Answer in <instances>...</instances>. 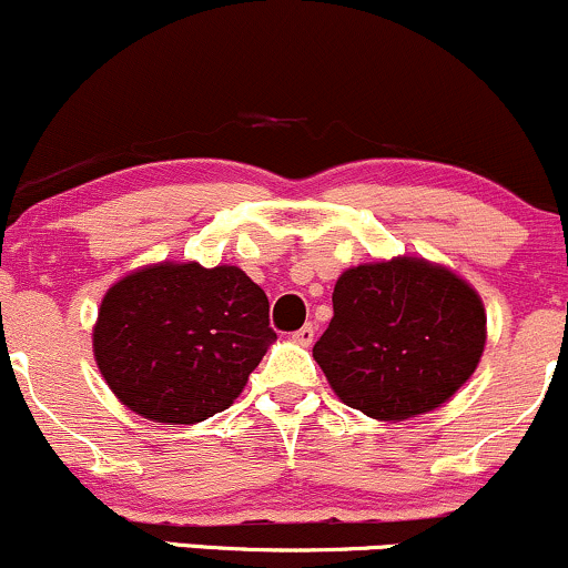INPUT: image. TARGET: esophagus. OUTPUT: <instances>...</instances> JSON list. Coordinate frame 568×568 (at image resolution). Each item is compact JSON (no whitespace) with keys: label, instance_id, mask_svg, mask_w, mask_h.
Segmentation results:
<instances>
[{"label":"esophagus","instance_id":"esophagus-1","mask_svg":"<svg viewBox=\"0 0 568 568\" xmlns=\"http://www.w3.org/2000/svg\"><path fill=\"white\" fill-rule=\"evenodd\" d=\"M315 325L312 323H306V325H302V328L296 331V334H293V342L296 344H302V347H310L312 342H315Z\"/></svg>","mask_w":568,"mask_h":568}]
</instances>
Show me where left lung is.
Returning a JSON list of instances; mask_svg holds the SVG:
<instances>
[{"label": "left lung", "mask_w": 568, "mask_h": 568, "mask_svg": "<svg viewBox=\"0 0 568 568\" xmlns=\"http://www.w3.org/2000/svg\"><path fill=\"white\" fill-rule=\"evenodd\" d=\"M484 347L478 291L446 266L397 256L342 272L334 317L312 355L349 408L403 422L443 406Z\"/></svg>", "instance_id": "1"}]
</instances>
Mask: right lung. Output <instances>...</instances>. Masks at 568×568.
Returning a JSON list of instances; mask_svg holds the SVG:
<instances>
[{"label": "right lung", "mask_w": 568, "mask_h": 568, "mask_svg": "<svg viewBox=\"0 0 568 568\" xmlns=\"http://www.w3.org/2000/svg\"><path fill=\"white\" fill-rule=\"evenodd\" d=\"M275 338L270 298L243 270L162 262L106 291L93 352L122 406L194 425L232 406Z\"/></svg>", "instance_id": "obj_1"}]
</instances>
